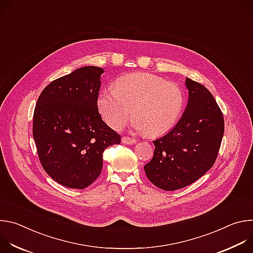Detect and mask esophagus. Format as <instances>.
I'll return each instance as SVG.
<instances>
[{"label": "esophagus", "mask_w": 253, "mask_h": 253, "mask_svg": "<svg viewBox=\"0 0 253 253\" xmlns=\"http://www.w3.org/2000/svg\"><path fill=\"white\" fill-rule=\"evenodd\" d=\"M122 143L123 144H134V143H137V140L136 139H133L131 137H122Z\"/></svg>", "instance_id": "obj_1"}]
</instances>
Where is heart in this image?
<instances>
[{
    "instance_id": "1",
    "label": "heart",
    "mask_w": 253,
    "mask_h": 253,
    "mask_svg": "<svg viewBox=\"0 0 253 253\" xmlns=\"http://www.w3.org/2000/svg\"><path fill=\"white\" fill-rule=\"evenodd\" d=\"M183 102V92L176 83L138 72L117 79L114 89L101 91L97 108L104 121L116 130L125 126L132 108V128L159 136L176 124Z\"/></svg>"
}]
</instances>
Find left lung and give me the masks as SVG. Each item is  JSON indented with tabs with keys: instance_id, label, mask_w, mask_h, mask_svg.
<instances>
[{
	"instance_id": "obj_1",
	"label": "left lung",
	"mask_w": 253,
	"mask_h": 253,
	"mask_svg": "<svg viewBox=\"0 0 253 253\" xmlns=\"http://www.w3.org/2000/svg\"><path fill=\"white\" fill-rule=\"evenodd\" d=\"M188 103L175 127L153 141L151 161L144 166L157 187L174 191L195 182L214 164L224 133L219 106L203 85L186 78Z\"/></svg>"
}]
</instances>
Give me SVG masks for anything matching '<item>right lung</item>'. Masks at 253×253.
Here are the masks:
<instances>
[{
  "label": "right lung",
  "instance_id": "1",
  "mask_svg": "<svg viewBox=\"0 0 253 253\" xmlns=\"http://www.w3.org/2000/svg\"><path fill=\"white\" fill-rule=\"evenodd\" d=\"M100 67L86 66L51 82L34 111L33 137L40 162L59 184L84 189L99 177L104 150L121 136L101 118Z\"/></svg>",
  "mask_w": 253,
  "mask_h": 253
}]
</instances>
